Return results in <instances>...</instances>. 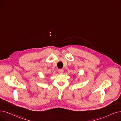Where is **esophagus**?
<instances>
[{"label": "esophagus", "mask_w": 121, "mask_h": 121, "mask_svg": "<svg viewBox=\"0 0 121 121\" xmlns=\"http://www.w3.org/2000/svg\"><path fill=\"white\" fill-rule=\"evenodd\" d=\"M59 73H60V74L63 73V72H64V69H59Z\"/></svg>", "instance_id": "esophagus-1"}]
</instances>
